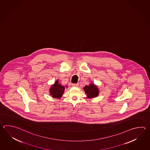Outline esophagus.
Masks as SVG:
<instances>
[{
    "instance_id": "34e87169",
    "label": "esophagus",
    "mask_w": 150,
    "mask_h": 150,
    "mask_svg": "<svg viewBox=\"0 0 150 150\" xmlns=\"http://www.w3.org/2000/svg\"><path fill=\"white\" fill-rule=\"evenodd\" d=\"M73 86H75V87H78L79 86V84H72Z\"/></svg>"
}]
</instances>
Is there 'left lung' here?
<instances>
[{"label":"left lung","instance_id":"8db88e82","mask_svg":"<svg viewBox=\"0 0 150 150\" xmlns=\"http://www.w3.org/2000/svg\"><path fill=\"white\" fill-rule=\"evenodd\" d=\"M83 90L86 94V97L91 99L97 97L99 94V90L98 86L94 83H91L89 86H86L83 88Z\"/></svg>","mask_w":150,"mask_h":150}]
</instances>
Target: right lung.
Masks as SVG:
<instances>
[{
  "label": "right lung",
  "instance_id": "1",
  "mask_svg": "<svg viewBox=\"0 0 150 150\" xmlns=\"http://www.w3.org/2000/svg\"><path fill=\"white\" fill-rule=\"evenodd\" d=\"M65 88H67V86H62L59 82V80H57L53 85L51 86L49 90L50 95L52 96L53 98L60 99L63 93H64Z\"/></svg>",
  "mask_w": 150,
  "mask_h": 150
}]
</instances>
